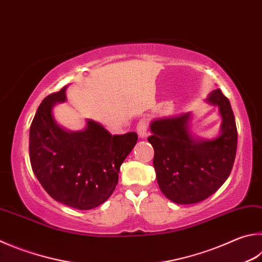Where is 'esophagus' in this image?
Here are the masks:
<instances>
[{
  "label": "esophagus",
  "instance_id": "1",
  "mask_svg": "<svg viewBox=\"0 0 262 262\" xmlns=\"http://www.w3.org/2000/svg\"><path fill=\"white\" fill-rule=\"evenodd\" d=\"M136 130L137 134H139L140 137H145L147 134V120L146 119H141V120L137 122L136 126Z\"/></svg>",
  "mask_w": 262,
  "mask_h": 262
}]
</instances>
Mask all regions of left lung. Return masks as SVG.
Returning <instances> with one entry per match:
<instances>
[{"mask_svg": "<svg viewBox=\"0 0 262 262\" xmlns=\"http://www.w3.org/2000/svg\"><path fill=\"white\" fill-rule=\"evenodd\" d=\"M207 102L217 105L222 117L221 135L213 141H196L188 129L189 113L158 119L151 123L147 141L154 146V167L159 188L169 201L196 204L225 183L234 166L237 128L229 99L215 89Z\"/></svg>", "mask_w": 262, "mask_h": 262, "instance_id": "obj_1", "label": "left lung"}]
</instances>
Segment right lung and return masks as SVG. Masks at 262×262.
<instances>
[{
	"label": "right lung",
	"mask_w": 262,
	"mask_h": 262,
	"mask_svg": "<svg viewBox=\"0 0 262 262\" xmlns=\"http://www.w3.org/2000/svg\"><path fill=\"white\" fill-rule=\"evenodd\" d=\"M64 85L41 102L31 123L33 172L55 201L90 210L111 196L120 166L137 142L135 132L112 135L93 120L82 132L64 130L52 118V106L66 99Z\"/></svg>",
	"instance_id": "right-lung-1"
}]
</instances>
